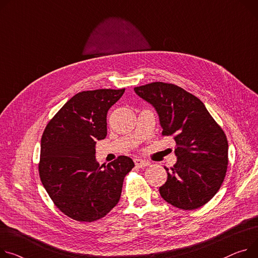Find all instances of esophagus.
Wrapping results in <instances>:
<instances>
[{
  "label": "esophagus",
  "mask_w": 258,
  "mask_h": 258,
  "mask_svg": "<svg viewBox=\"0 0 258 258\" xmlns=\"http://www.w3.org/2000/svg\"><path fill=\"white\" fill-rule=\"evenodd\" d=\"M134 163L137 167H145V166H148L150 164L149 161H147L145 159H141V158H135Z\"/></svg>",
  "instance_id": "34e87169"
}]
</instances>
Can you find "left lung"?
<instances>
[{"label":"left lung","instance_id":"1","mask_svg":"<svg viewBox=\"0 0 258 258\" xmlns=\"http://www.w3.org/2000/svg\"><path fill=\"white\" fill-rule=\"evenodd\" d=\"M159 116L163 135H172L176 162L159 188L161 197L182 210L206 205L220 189L228 164L226 136L205 104L172 84L152 83L134 88Z\"/></svg>","mask_w":258,"mask_h":258}]
</instances>
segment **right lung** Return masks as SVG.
Segmentation results:
<instances>
[{
	"label": "right lung",
	"mask_w": 258,
	"mask_h": 258,
	"mask_svg": "<svg viewBox=\"0 0 258 258\" xmlns=\"http://www.w3.org/2000/svg\"><path fill=\"white\" fill-rule=\"evenodd\" d=\"M125 89L74 95L47 124L39 175L56 208L81 222L104 217L120 201L125 175L134 167L127 156L107 165L96 161V143L107 135L108 109Z\"/></svg>",
	"instance_id": "right-lung-1"
}]
</instances>
